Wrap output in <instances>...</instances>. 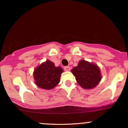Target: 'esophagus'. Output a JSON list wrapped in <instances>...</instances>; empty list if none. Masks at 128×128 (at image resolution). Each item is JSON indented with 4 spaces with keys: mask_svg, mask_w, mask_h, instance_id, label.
Wrapping results in <instances>:
<instances>
[{
    "mask_svg": "<svg viewBox=\"0 0 128 128\" xmlns=\"http://www.w3.org/2000/svg\"><path fill=\"white\" fill-rule=\"evenodd\" d=\"M64 69L65 71H69L70 70V67L69 66H66V67H64Z\"/></svg>",
    "mask_w": 128,
    "mask_h": 128,
    "instance_id": "34e87169",
    "label": "esophagus"
}]
</instances>
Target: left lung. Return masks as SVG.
<instances>
[{"label": "left lung", "instance_id": "1", "mask_svg": "<svg viewBox=\"0 0 128 128\" xmlns=\"http://www.w3.org/2000/svg\"><path fill=\"white\" fill-rule=\"evenodd\" d=\"M71 71L78 84L85 89L96 87L102 79L99 67L86 60H80Z\"/></svg>", "mask_w": 128, "mask_h": 128}]
</instances>
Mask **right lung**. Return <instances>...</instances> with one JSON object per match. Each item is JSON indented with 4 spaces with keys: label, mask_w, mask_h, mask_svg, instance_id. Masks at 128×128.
<instances>
[{
    "label": "right lung",
    "mask_w": 128,
    "mask_h": 128,
    "mask_svg": "<svg viewBox=\"0 0 128 128\" xmlns=\"http://www.w3.org/2000/svg\"><path fill=\"white\" fill-rule=\"evenodd\" d=\"M62 68L55 67V64L49 60L38 66L34 72V78L36 85L42 89L50 90L55 87L60 81Z\"/></svg>",
    "instance_id": "right-lung-1"
}]
</instances>
